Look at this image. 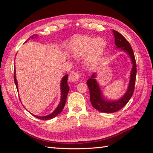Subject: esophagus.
<instances>
[{
	"instance_id": "34e87169",
	"label": "esophagus",
	"mask_w": 153,
	"mask_h": 153,
	"mask_svg": "<svg viewBox=\"0 0 153 153\" xmlns=\"http://www.w3.org/2000/svg\"><path fill=\"white\" fill-rule=\"evenodd\" d=\"M80 78V76L77 71H72L69 74V79L70 82H76Z\"/></svg>"
}]
</instances>
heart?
I'll return each instance as SVG.
<instances>
[{
  "label": "heart",
  "instance_id": "b5f03b06",
  "mask_svg": "<svg viewBox=\"0 0 153 153\" xmlns=\"http://www.w3.org/2000/svg\"><path fill=\"white\" fill-rule=\"evenodd\" d=\"M105 46V41L102 38L82 37L74 42L72 53L76 56H84L89 53L86 63L90 67L96 65L99 61L100 56Z\"/></svg>",
  "mask_w": 153,
  "mask_h": 153
}]
</instances>
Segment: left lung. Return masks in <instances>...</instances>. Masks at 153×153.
I'll return each instance as SVG.
<instances>
[{"mask_svg":"<svg viewBox=\"0 0 153 153\" xmlns=\"http://www.w3.org/2000/svg\"><path fill=\"white\" fill-rule=\"evenodd\" d=\"M113 32L115 37V45L118 48H121V51H125L130 56L131 63L133 64L131 71L130 74V79L128 88L127 90L122 97L117 100H107L102 97L99 86H98L96 77V73L93 74L91 77L88 79L87 85L90 91V99L93 107L102 113H114L120 111L130 100L132 96L134 88H135L136 77V63L134 54L131 45L128 40L117 31L113 30Z\"/></svg>","mask_w":153,"mask_h":153,"instance_id":"8db88e82","label":"left lung"}]
</instances>
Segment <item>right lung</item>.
I'll return each instance as SVG.
<instances>
[{
  "mask_svg": "<svg viewBox=\"0 0 153 153\" xmlns=\"http://www.w3.org/2000/svg\"><path fill=\"white\" fill-rule=\"evenodd\" d=\"M35 36V37H33V36ZM36 35H33L32 36H30V38H37V36H36ZM30 38L28 40H30ZM27 42V41H26ZM67 78H68V75H65L63 78H62L61 82V101L60 103H59V105L57 106V107L56 108V109L53 111V113H51L50 115H48L46 116H44V117H40V116H37L35 115H33L34 117L36 118L39 119V120H51V119L54 118L56 117V115H59L62 111H63V108L65 107V105L66 102V100H67V94H68L69 90V87L67 84ZM14 82L15 84V86H16L17 90H18V86H17V81L16 79V76H15V70H14Z\"/></svg>",
  "mask_w": 153,
  "mask_h": 153,
  "instance_id": "obj_1",
  "label": "right lung"
}]
</instances>
